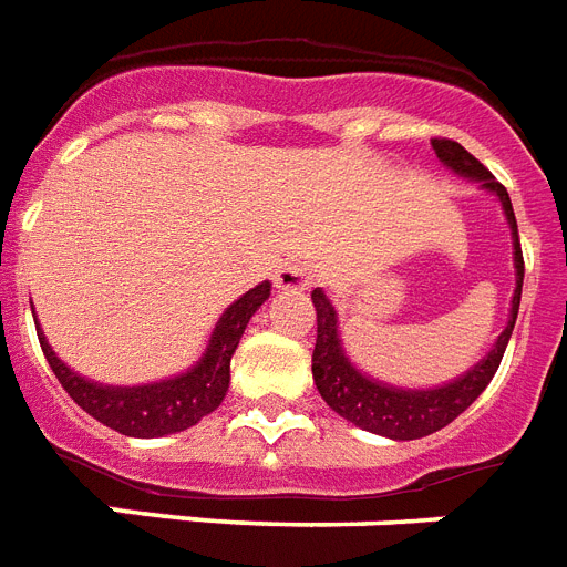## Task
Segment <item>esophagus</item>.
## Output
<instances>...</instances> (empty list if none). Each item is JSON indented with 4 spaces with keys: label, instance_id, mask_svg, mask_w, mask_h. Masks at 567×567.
I'll return each instance as SVG.
<instances>
[{
    "label": "esophagus",
    "instance_id": "esophagus-1",
    "mask_svg": "<svg viewBox=\"0 0 567 567\" xmlns=\"http://www.w3.org/2000/svg\"><path fill=\"white\" fill-rule=\"evenodd\" d=\"M312 284L310 266L307 262H284L275 271V287L287 289V292H301Z\"/></svg>",
    "mask_w": 567,
    "mask_h": 567
}]
</instances>
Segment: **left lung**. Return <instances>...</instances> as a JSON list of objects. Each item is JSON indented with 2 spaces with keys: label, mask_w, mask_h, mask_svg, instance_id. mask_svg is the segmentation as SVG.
Listing matches in <instances>:
<instances>
[{
  "label": "left lung",
  "mask_w": 567,
  "mask_h": 567,
  "mask_svg": "<svg viewBox=\"0 0 567 567\" xmlns=\"http://www.w3.org/2000/svg\"><path fill=\"white\" fill-rule=\"evenodd\" d=\"M436 148V157L445 163L447 169H454L463 178L477 181L480 187L495 193L504 216L513 230V260H515V292H513V307H509V321H506L504 333L497 337L483 360L460 374L456 380L445 383L436 389H404V386H389L380 380L369 378L357 369L354 362L348 360L342 339H339V321L337 310L330 305V298L321 289H312V307H316V348H312V380L319 395L324 398V404L333 412H339L342 419H348L357 427L378 433V436L398 439H421L436 433V430L447 427L456 415H463L480 392L492 383L497 365L504 360V351L513 337L515 319H518V305H520V284H524V257H520V239H518V221H515L513 202L506 193L504 184H497L495 175L477 161V157L465 152L460 143L445 137L430 140Z\"/></svg>",
  "instance_id": "left-lung-1"
}]
</instances>
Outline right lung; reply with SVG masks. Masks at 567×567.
Masks as SVG:
<instances>
[{"instance_id":"1","label":"right lung","mask_w":567,"mask_h":567,"mask_svg":"<svg viewBox=\"0 0 567 567\" xmlns=\"http://www.w3.org/2000/svg\"><path fill=\"white\" fill-rule=\"evenodd\" d=\"M269 296V280L248 289L246 296H239L228 310L221 312L210 339H207L205 354L193 369L169 380L143 383V386H104L96 380L81 378L79 371H72L61 357L54 354L38 319L34 324H38L40 348L52 365L54 378L61 380L66 395L81 410L90 412L104 427L116 430L122 436L157 439L193 427L225 401L230 383V357L237 351L239 339L246 333V324L251 321L257 307Z\"/></svg>"}]
</instances>
